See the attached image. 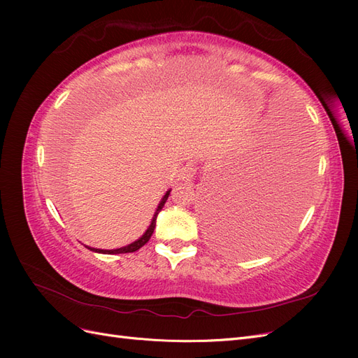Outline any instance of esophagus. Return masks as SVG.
Segmentation results:
<instances>
[{
	"label": "esophagus",
	"instance_id": "esophagus-1",
	"mask_svg": "<svg viewBox=\"0 0 358 358\" xmlns=\"http://www.w3.org/2000/svg\"><path fill=\"white\" fill-rule=\"evenodd\" d=\"M196 171H197L196 167L191 166V164H187L185 167H182L179 170V179H182V180H191L194 178V175H196Z\"/></svg>",
	"mask_w": 358,
	"mask_h": 358
}]
</instances>
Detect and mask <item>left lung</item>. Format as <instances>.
I'll return each mask as SVG.
<instances>
[{"mask_svg": "<svg viewBox=\"0 0 358 358\" xmlns=\"http://www.w3.org/2000/svg\"><path fill=\"white\" fill-rule=\"evenodd\" d=\"M296 124L291 117L289 133L299 131ZM275 150L215 188L206 203L212 241L222 251L255 255L278 245L294 225L303 173L291 155Z\"/></svg>", "mask_w": 358, "mask_h": 358, "instance_id": "1", "label": "left lung"}]
</instances>
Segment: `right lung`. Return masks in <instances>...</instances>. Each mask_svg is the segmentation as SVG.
<instances>
[{
	"instance_id": "1",
	"label": "right lung",
	"mask_w": 358,
	"mask_h": 358,
	"mask_svg": "<svg viewBox=\"0 0 358 358\" xmlns=\"http://www.w3.org/2000/svg\"><path fill=\"white\" fill-rule=\"evenodd\" d=\"M169 196H170V191H167L166 192V196L162 197V200H161V203L158 204V208H157V212H155V215H154V218H152V222H150V225H149V229L146 230V233L140 237L138 241H136V242H133V243H129V245H127V246H124V248H117V249H95V248H90L91 251H95V252H100V254H127V252H134V251H137V249H140L142 248L143 245H146L148 243V241L150 239V236H152V233H154V230H155V224H157V216H158V213L161 212V209L164 208V204H166V201H167V199H169Z\"/></svg>"
}]
</instances>
